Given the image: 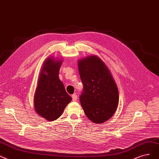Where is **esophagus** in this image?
<instances>
[{
	"label": "esophagus",
	"mask_w": 159,
	"mask_h": 159,
	"mask_svg": "<svg viewBox=\"0 0 159 159\" xmlns=\"http://www.w3.org/2000/svg\"><path fill=\"white\" fill-rule=\"evenodd\" d=\"M72 100L73 101H76L78 99V96L75 94H74L72 95Z\"/></svg>",
	"instance_id": "obj_1"
}]
</instances>
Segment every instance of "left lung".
Listing matches in <instances>:
<instances>
[{"instance_id": "1", "label": "left lung", "mask_w": 159, "mask_h": 159, "mask_svg": "<svg viewBox=\"0 0 159 159\" xmlns=\"http://www.w3.org/2000/svg\"><path fill=\"white\" fill-rule=\"evenodd\" d=\"M84 85L80 100L86 116L102 124L114 115L118 105V90L110 71L102 60L91 56L78 61Z\"/></svg>"}]
</instances>
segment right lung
I'll use <instances>...</instances> for the list:
<instances>
[{
  "label": "right lung",
  "mask_w": 159,
  "mask_h": 159,
  "mask_svg": "<svg viewBox=\"0 0 159 159\" xmlns=\"http://www.w3.org/2000/svg\"><path fill=\"white\" fill-rule=\"evenodd\" d=\"M61 64V60L56 61L52 58L44 61L34 96L35 111L48 121L57 120L72 100L59 78Z\"/></svg>",
  "instance_id": "add662e5"
}]
</instances>
